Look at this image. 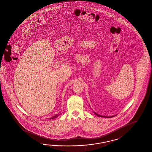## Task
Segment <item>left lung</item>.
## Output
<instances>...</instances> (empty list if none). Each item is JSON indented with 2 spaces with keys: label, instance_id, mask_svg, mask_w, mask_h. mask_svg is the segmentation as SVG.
Masks as SVG:
<instances>
[{
  "label": "left lung",
  "instance_id": "1",
  "mask_svg": "<svg viewBox=\"0 0 152 152\" xmlns=\"http://www.w3.org/2000/svg\"><path fill=\"white\" fill-rule=\"evenodd\" d=\"M94 114L96 115H97V116H99V117H106V118H110V117H114V116H110V117H108V116H103V115H98V114H97L96 113H95L94 112Z\"/></svg>",
  "mask_w": 152,
  "mask_h": 152
}]
</instances>
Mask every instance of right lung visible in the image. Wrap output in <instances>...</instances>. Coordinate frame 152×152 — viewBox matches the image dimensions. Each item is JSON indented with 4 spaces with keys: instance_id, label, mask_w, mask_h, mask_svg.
Wrapping results in <instances>:
<instances>
[{
    "instance_id": "obj_1",
    "label": "right lung",
    "mask_w": 152,
    "mask_h": 152,
    "mask_svg": "<svg viewBox=\"0 0 152 152\" xmlns=\"http://www.w3.org/2000/svg\"><path fill=\"white\" fill-rule=\"evenodd\" d=\"M57 117H58V115H55V116H54L53 117H52V118H50V119H53V118H56Z\"/></svg>"
}]
</instances>
